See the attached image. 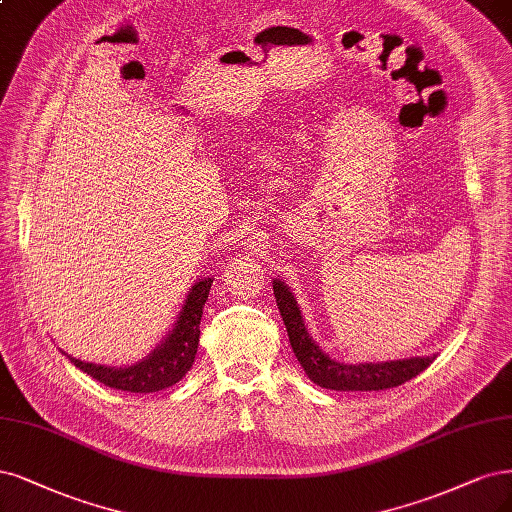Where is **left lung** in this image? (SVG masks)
I'll list each match as a JSON object with an SVG mask.
<instances>
[{
  "mask_svg": "<svg viewBox=\"0 0 512 512\" xmlns=\"http://www.w3.org/2000/svg\"><path fill=\"white\" fill-rule=\"evenodd\" d=\"M273 294L277 301V309L284 317V324L290 337V345L294 356L305 368L307 377L326 390L337 392H373V390H390L404 381L417 377L421 370H426L436 356L394 360V362H366V364H341L330 360L324 351L317 347L305 330L301 311L296 307L292 292L284 281H273Z\"/></svg>",
  "mask_w": 512,
  "mask_h": 512,
  "instance_id": "left-lung-1",
  "label": "left lung"
}]
</instances>
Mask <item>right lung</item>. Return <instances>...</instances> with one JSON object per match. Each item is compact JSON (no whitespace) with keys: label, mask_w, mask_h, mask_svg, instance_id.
Returning <instances> with one entry per match:
<instances>
[{"label":"right lung","mask_w":512,"mask_h":512,"mask_svg":"<svg viewBox=\"0 0 512 512\" xmlns=\"http://www.w3.org/2000/svg\"><path fill=\"white\" fill-rule=\"evenodd\" d=\"M211 284H214V279L207 277L192 286L186 298V305L180 311L178 324H175L165 343L161 347H156L152 354L139 364L127 368H110L101 364L80 362L72 356L67 358L80 370H84L86 375H91L99 383L114 387V390L120 392L150 394L175 385L188 373L192 362H195L201 334L203 305L207 301Z\"/></svg>","instance_id":"obj_1"}]
</instances>
